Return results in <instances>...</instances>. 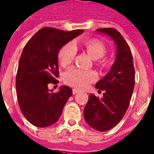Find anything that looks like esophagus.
Returning a JSON list of instances; mask_svg holds the SVG:
<instances>
[{"label": "esophagus", "mask_w": 154, "mask_h": 154, "mask_svg": "<svg viewBox=\"0 0 154 154\" xmlns=\"http://www.w3.org/2000/svg\"><path fill=\"white\" fill-rule=\"evenodd\" d=\"M80 91L78 89H76V88H73V94L75 95V94H77V93H78Z\"/></svg>", "instance_id": "34e87169"}]
</instances>
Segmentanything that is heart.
<instances>
[{"label": "heart", "instance_id": "b5f03b06", "mask_svg": "<svg viewBox=\"0 0 154 154\" xmlns=\"http://www.w3.org/2000/svg\"><path fill=\"white\" fill-rule=\"evenodd\" d=\"M78 47H81L95 60L103 57L106 48L102 42L97 39H88L79 42H70L65 44L58 52V60L62 66H68L73 62L77 54ZM99 65L103 66V61H99ZM97 79V73L93 70H85L78 68L69 69L64 75V81L66 85L77 88H85Z\"/></svg>", "mask_w": 154, "mask_h": 154}]
</instances>
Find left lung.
Returning <instances> with one entry per match:
<instances>
[{
  "label": "left lung",
  "mask_w": 154,
  "mask_h": 154,
  "mask_svg": "<svg viewBox=\"0 0 154 154\" xmlns=\"http://www.w3.org/2000/svg\"><path fill=\"white\" fill-rule=\"evenodd\" d=\"M112 37L117 45L116 61L105 77L96 84L104 91L102 99L90 94L84 109V118L93 129L107 131L116 127L123 118L133 93L135 71L129 45L115 28L97 30Z\"/></svg>",
  "instance_id": "left-lung-1"
}]
</instances>
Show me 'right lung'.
<instances>
[{
  "mask_svg": "<svg viewBox=\"0 0 154 154\" xmlns=\"http://www.w3.org/2000/svg\"><path fill=\"white\" fill-rule=\"evenodd\" d=\"M83 32L45 27L25 45L19 61L16 89L21 112L34 126L47 127L55 123L73 94L67 86H62L57 93H51L48 85L58 82L59 50Z\"/></svg>",
  "mask_w": 154,
  "mask_h": 154,
  "instance_id": "add662e5",
  "label": "right lung"
}]
</instances>
